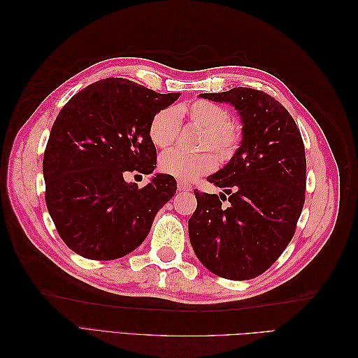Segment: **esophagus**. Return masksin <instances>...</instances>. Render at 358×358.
<instances>
[{"label":"esophagus","mask_w":358,"mask_h":358,"mask_svg":"<svg viewBox=\"0 0 358 358\" xmlns=\"http://www.w3.org/2000/svg\"><path fill=\"white\" fill-rule=\"evenodd\" d=\"M179 191L180 192H189V191H192V187L189 185V183H185V182H179Z\"/></svg>","instance_id":"1"}]
</instances>
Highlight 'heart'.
<instances>
[{
    "label": "heart",
    "mask_w": 358,
    "mask_h": 358,
    "mask_svg": "<svg viewBox=\"0 0 358 358\" xmlns=\"http://www.w3.org/2000/svg\"><path fill=\"white\" fill-rule=\"evenodd\" d=\"M180 115H187L192 124L204 131L200 138V148L213 149L221 161H230L242 146L243 129L230 121V112L222 104L210 100H196L182 107L179 112L175 107H164L158 110L149 121V138L157 148L167 149L179 137ZM216 167V157L210 150L191 154L180 149H173L162 154L159 158V170L179 180H194L213 171Z\"/></svg>",
    "instance_id": "b5f03b06"
}]
</instances>
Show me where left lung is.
I'll list each match as a JSON object with an SVG mask.
<instances>
[{"instance_id": "obj_1", "label": "left lung", "mask_w": 358, "mask_h": 358, "mask_svg": "<svg viewBox=\"0 0 358 358\" xmlns=\"http://www.w3.org/2000/svg\"><path fill=\"white\" fill-rule=\"evenodd\" d=\"M200 96L239 110L243 142L229 164L208 178L222 194L194 189L189 241L212 273L252 279L276 262L296 233L306 197L305 145L288 110L263 91L239 86Z\"/></svg>"}]
</instances>
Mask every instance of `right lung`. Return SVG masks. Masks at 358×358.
I'll list each match as a JSON object with an SVG mask.
<instances>
[{
  "label": "right lung",
  "instance_id": "obj_1",
  "mask_svg": "<svg viewBox=\"0 0 358 358\" xmlns=\"http://www.w3.org/2000/svg\"><path fill=\"white\" fill-rule=\"evenodd\" d=\"M179 95L109 78L86 86L62 107L45 149L43 176L48 210L71 251L107 262L145 241L178 183L157 175L138 188L124 176L154 171L157 149L149 121Z\"/></svg>",
  "mask_w": 358,
  "mask_h": 358
}]
</instances>
